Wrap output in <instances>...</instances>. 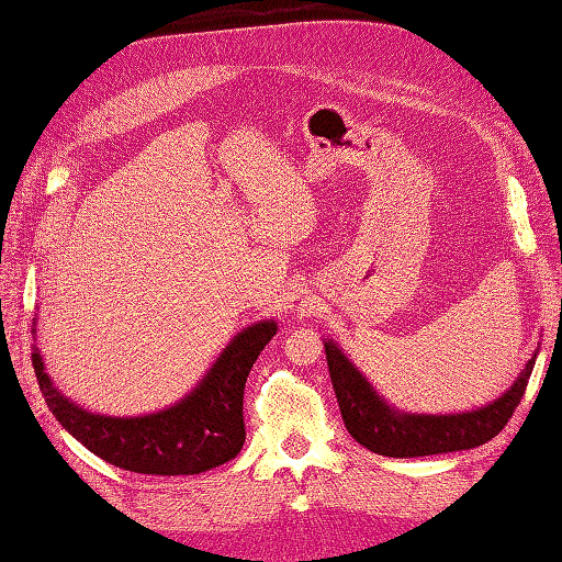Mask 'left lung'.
Instances as JSON below:
<instances>
[{
	"label": "left lung",
	"instance_id": "8db88e82",
	"mask_svg": "<svg viewBox=\"0 0 562 562\" xmlns=\"http://www.w3.org/2000/svg\"><path fill=\"white\" fill-rule=\"evenodd\" d=\"M325 351L331 385H335L349 434L369 451L393 458L475 449V446L495 439L512 419L514 409L519 407L536 363L533 357L526 363L517 383L483 409L465 412V415L427 417L391 409L331 341H325Z\"/></svg>",
	"mask_w": 562,
	"mask_h": 562
}]
</instances>
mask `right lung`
<instances>
[{"label": "right lung", "mask_w": 562, "mask_h": 562, "mask_svg": "<svg viewBox=\"0 0 562 562\" xmlns=\"http://www.w3.org/2000/svg\"><path fill=\"white\" fill-rule=\"evenodd\" d=\"M277 323H257L231 341L203 383L175 407L145 417H104L57 393L33 351L41 393L57 422L91 453L123 471L147 475H193L223 465L245 443V383Z\"/></svg>", "instance_id": "add662e5"}]
</instances>
